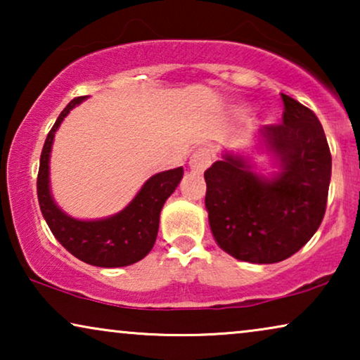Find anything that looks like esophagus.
<instances>
[{"label":"esophagus","instance_id":"1","mask_svg":"<svg viewBox=\"0 0 360 360\" xmlns=\"http://www.w3.org/2000/svg\"><path fill=\"white\" fill-rule=\"evenodd\" d=\"M213 150L210 149V147H200L198 150H195V154L191 155L190 159V167L196 172H203L205 169H208L211 165V162H213Z\"/></svg>","mask_w":360,"mask_h":360}]
</instances>
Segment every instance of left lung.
Wrapping results in <instances>:
<instances>
[{
  "label": "left lung",
  "mask_w": 360,
  "mask_h": 360,
  "mask_svg": "<svg viewBox=\"0 0 360 360\" xmlns=\"http://www.w3.org/2000/svg\"><path fill=\"white\" fill-rule=\"evenodd\" d=\"M282 122L260 136L282 172L265 180L244 159L224 155L205 172L210 226L216 243L239 260L275 264L298 252L326 213L331 152L316 115L282 93Z\"/></svg>",
  "instance_id": "8db88e82"
}]
</instances>
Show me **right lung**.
Returning <instances> with one entry per match:
<instances>
[{"label": "right lung", "instance_id": "1", "mask_svg": "<svg viewBox=\"0 0 360 360\" xmlns=\"http://www.w3.org/2000/svg\"><path fill=\"white\" fill-rule=\"evenodd\" d=\"M85 96L73 98L63 108L44 142L37 174V198L52 234L68 252L96 267H124L144 259L154 248L160 210L180 184L184 169L160 172L149 179L121 213L100 221H78L62 213L49 191V157L57 127Z\"/></svg>", "mask_w": 360, "mask_h": 360}]
</instances>
